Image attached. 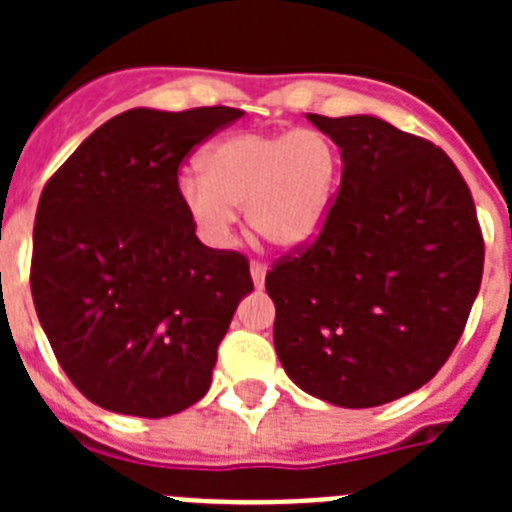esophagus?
<instances>
[{
    "mask_svg": "<svg viewBox=\"0 0 512 512\" xmlns=\"http://www.w3.org/2000/svg\"><path fill=\"white\" fill-rule=\"evenodd\" d=\"M251 279L256 287H264V279H266V266L259 264V261H251Z\"/></svg>",
    "mask_w": 512,
    "mask_h": 512,
    "instance_id": "34e87169",
    "label": "esophagus"
}]
</instances>
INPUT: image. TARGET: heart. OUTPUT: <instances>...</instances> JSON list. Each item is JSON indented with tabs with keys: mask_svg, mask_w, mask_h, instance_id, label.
Returning a JSON list of instances; mask_svg holds the SVG:
<instances>
[{
	"mask_svg": "<svg viewBox=\"0 0 512 512\" xmlns=\"http://www.w3.org/2000/svg\"><path fill=\"white\" fill-rule=\"evenodd\" d=\"M202 176H182L179 197L212 246L233 241L238 212L279 248L302 246L328 215L338 176V151L320 130L238 133L220 140L200 161Z\"/></svg>",
	"mask_w": 512,
	"mask_h": 512,
	"instance_id": "heart-1",
	"label": "heart"
}]
</instances>
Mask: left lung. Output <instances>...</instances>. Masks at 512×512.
<instances>
[{"label":"left lung","mask_w":512,"mask_h":512,"mask_svg":"<svg viewBox=\"0 0 512 512\" xmlns=\"http://www.w3.org/2000/svg\"><path fill=\"white\" fill-rule=\"evenodd\" d=\"M310 122L341 148L320 233L266 271L289 379L338 408L431 382L459 343L485 266L472 192L431 140L369 115Z\"/></svg>","instance_id":"8db88e82"}]
</instances>
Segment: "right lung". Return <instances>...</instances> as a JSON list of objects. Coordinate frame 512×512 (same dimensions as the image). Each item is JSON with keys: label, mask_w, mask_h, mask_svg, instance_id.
<instances>
[{"label": "right lung", "mask_w": 512, "mask_h": 512, "mask_svg": "<svg viewBox=\"0 0 512 512\" xmlns=\"http://www.w3.org/2000/svg\"><path fill=\"white\" fill-rule=\"evenodd\" d=\"M241 110H128L48 179L33 228L30 289L53 354L89 402L166 418L205 397L248 259L202 246L179 166Z\"/></svg>", "instance_id": "right-lung-1"}]
</instances>
